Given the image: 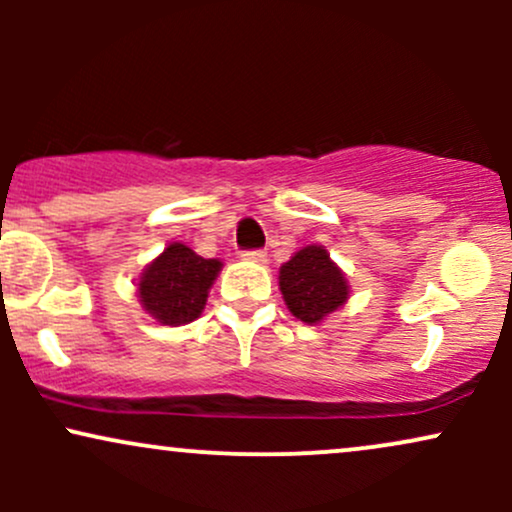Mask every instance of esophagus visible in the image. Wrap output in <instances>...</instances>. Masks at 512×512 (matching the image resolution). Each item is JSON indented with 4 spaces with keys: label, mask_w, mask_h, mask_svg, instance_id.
Listing matches in <instances>:
<instances>
[{
    "label": "esophagus",
    "mask_w": 512,
    "mask_h": 512,
    "mask_svg": "<svg viewBox=\"0 0 512 512\" xmlns=\"http://www.w3.org/2000/svg\"><path fill=\"white\" fill-rule=\"evenodd\" d=\"M240 257L248 262H264L267 260V255H264V250H243L240 252Z\"/></svg>",
    "instance_id": "34e87169"
}]
</instances>
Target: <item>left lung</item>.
<instances>
[{
    "mask_svg": "<svg viewBox=\"0 0 512 512\" xmlns=\"http://www.w3.org/2000/svg\"><path fill=\"white\" fill-rule=\"evenodd\" d=\"M279 286L291 313L308 325L334 313L349 296L344 274L320 245L298 250L281 267Z\"/></svg>",
    "mask_w": 512,
    "mask_h": 512,
    "instance_id": "obj_1",
    "label": "left lung"
}]
</instances>
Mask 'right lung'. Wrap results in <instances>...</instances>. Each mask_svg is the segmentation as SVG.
<instances>
[{"label":"right lung","instance_id":"add662e5","mask_svg":"<svg viewBox=\"0 0 512 512\" xmlns=\"http://www.w3.org/2000/svg\"><path fill=\"white\" fill-rule=\"evenodd\" d=\"M219 269V260H204L187 245L173 243L146 267L139 279V298L163 325H187L204 310Z\"/></svg>","mask_w":512,"mask_h":512}]
</instances>
